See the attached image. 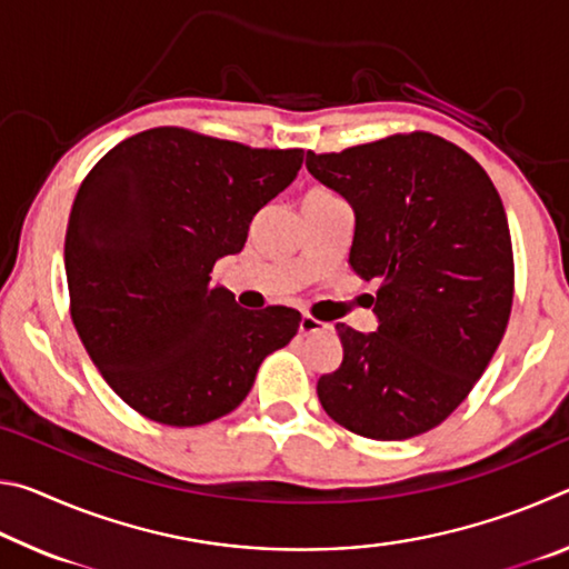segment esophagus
Wrapping results in <instances>:
<instances>
[{
  "mask_svg": "<svg viewBox=\"0 0 569 569\" xmlns=\"http://www.w3.org/2000/svg\"><path fill=\"white\" fill-rule=\"evenodd\" d=\"M326 329H329V326L321 323L319 319H313V316H308V313H303L301 323H298V331H301V336H311V333H319Z\"/></svg>",
  "mask_w": 569,
  "mask_h": 569,
  "instance_id": "1",
  "label": "esophagus"
}]
</instances>
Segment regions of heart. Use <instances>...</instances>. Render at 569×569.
Listing matches in <instances>:
<instances>
[{
    "label": "heart",
    "mask_w": 569,
    "mask_h": 569,
    "mask_svg": "<svg viewBox=\"0 0 569 569\" xmlns=\"http://www.w3.org/2000/svg\"><path fill=\"white\" fill-rule=\"evenodd\" d=\"M311 192H329V190H323V188H313Z\"/></svg>",
    "instance_id": "b5f03b06"
}]
</instances>
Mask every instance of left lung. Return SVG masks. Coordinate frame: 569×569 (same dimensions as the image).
Wrapping results in <instances>:
<instances>
[{"label": "left lung", "mask_w": 569, "mask_h": 569, "mask_svg": "<svg viewBox=\"0 0 569 569\" xmlns=\"http://www.w3.org/2000/svg\"><path fill=\"white\" fill-rule=\"evenodd\" d=\"M306 168L351 203L349 263L379 281V331L336 323L343 361L319 379L321 407L366 439L423 435L469 397L507 331L515 256L502 198L469 152L421 130L308 150Z\"/></svg>", "instance_id": "8db88e82"}]
</instances>
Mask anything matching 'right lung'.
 I'll list each match as a JSON object with an SVG mask.
<instances>
[{
  "label": "right lung",
  "instance_id": "add662e5",
  "mask_svg": "<svg viewBox=\"0 0 569 569\" xmlns=\"http://www.w3.org/2000/svg\"><path fill=\"white\" fill-rule=\"evenodd\" d=\"M303 150L186 128L132 134L82 180L64 236L70 316L110 389L142 417L200 427L248 397L301 313L248 311L210 283L250 220L291 186Z\"/></svg>",
  "mask_w": 569,
  "mask_h": 569
}]
</instances>
